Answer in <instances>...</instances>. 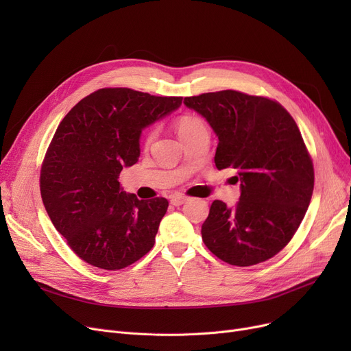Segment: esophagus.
<instances>
[{
    "label": "esophagus",
    "mask_w": 351,
    "mask_h": 351,
    "mask_svg": "<svg viewBox=\"0 0 351 351\" xmlns=\"http://www.w3.org/2000/svg\"><path fill=\"white\" fill-rule=\"evenodd\" d=\"M188 200V197H185V196H173L172 199H171V204L173 205V206H180V205H183L185 204V202Z\"/></svg>",
    "instance_id": "esophagus-1"
}]
</instances>
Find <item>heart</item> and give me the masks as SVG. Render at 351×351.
Wrapping results in <instances>:
<instances>
[{
  "label": "heart",
  "instance_id": "b5f03b06",
  "mask_svg": "<svg viewBox=\"0 0 351 351\" xmlns=\"http://www.w3.org/2000/svg\"><path fill=\"white\" fill-rule=\"evenodd\" d=\"M204 122H202L199 118H196V117H182L179 121H178V125H176V129H178V134H179V136L180 135H183V134H186V132H189V131H192V129H195L196 126H199V125H202ZM152 136H154V134L151 132L149 135L146 136V142H149L151 139H152Z\"/></svg>",
  "mask_w": 351,
  "mask_h": 351
}]
</instances>
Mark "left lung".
<instances>
[{"label": "left lung", "mask_w": 351, "mask_h": 351, "mask_svg": "<svg viewBox=\"0 0 351 351\" xmlns=\"http://www.w3.org/2000/svg\"><path fill=\"white\" fill-rule=\"evenodd\" d=\"M204 117L219 143L216 168L241 182L236 206L215 200L202 225L206 247L233 266L278 254L299 229L315 186L313 162L299 128L276 101L219 90L183 101Z\"/></svg>", "instance_id": "8db88e82"}]
</instances>
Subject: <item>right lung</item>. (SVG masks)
I'll return each mask as SVG.
<instances>
[{
	"label": "right lung",
	"instance_id": "add662e5",
	"mask_svg": "<svg viewBox=\"0 0 351 351\" xmlns=\"http://www.w3.org/2000/svg\"><path fill=\"white\" fill-rule=\"evenodd\" d=\"M180 105L182 97L102 88L58 125L43 162L41 196L52 225L84 262L119 270L154 247L168 200H139L118 178L138 162L143 129Z\"/></svg>",
	"mask_w": 351,
	"mask_h": 351
}]
</instances>
